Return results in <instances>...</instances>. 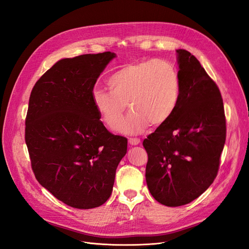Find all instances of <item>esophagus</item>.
Listing matches in <instances>:
<instances>
[{
	"instance_id": "obj_1",
	"label": "esophagus",
	"mask_w": 249,
	"mask_h": 249,
	"mask_svg": "<svg viewBox=\"0 0 249 249\" xmlns=\"http://www.w3.org/2000/svg\"><path fill=\"white\" fill-rule=\"evenodd\" d=\"M129 143L131 145H137V144H139L140 143V139H138V138H130L129 139Z\"/></svg>"
}]
</instances>
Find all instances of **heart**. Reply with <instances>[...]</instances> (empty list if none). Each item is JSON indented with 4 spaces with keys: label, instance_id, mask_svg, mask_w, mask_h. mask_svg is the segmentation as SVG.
<instances>
[{
    "label": "heart",
    "instance_id": "obj_1",
    "mask_svg": "<svg viewBox=\"0 0 249 249\" xmlns=\"http://www.w3.org/2000/svg\"><path fill=\"white\" fill-rule=\"evenodd\" d=\"M108 85L110 90L93 89V106L104 124L114 129L127 103L131 112L117 126L124 134H139L149 124L160 126L166 123L180 95L177 67L161 59L125 64L109 78Z\"/></svg>",
    "mask_w": 249,
    "mask_h": 249
}]
</instances>
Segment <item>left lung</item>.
<instances>
[{
	"mask_svg": "<svg viewBox=\"0 0 249 249\" xmlns=\"http://www.w3.org/2000/svg\"><path fill=\"white\" fill-rule=\"evenodd\" d=\"M180 95L172 116L143 140L145 178L167 207L196 199L214 182L227 136L222 97L191 53L177 50Z\"/></svg>",
	"mask_w": 249,
	"mask_h": 249,
	"instance_id": "left-lung-1",
	"label": "left lung"
}]
</instances>
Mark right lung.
Instances as JSON below:
<instances>
[{
	"label": "right lung",
	"instance_id": "obj_1",
	"mask_svg": "<svg viewBox=\"0 0 249 249\" xmlns=\"http://www.w3.org/2000/svg\"><path fill=\"white\" fill-rule=\"evenodd\" d=\"M115 53L59 60L36 82L26 117V144L36 179L65 205L107 201L127 139L111 134L92 103L97 78Z\"/></svg>",
	"mask_w": 249,
	"mask_h": 249
}]
</instances>
